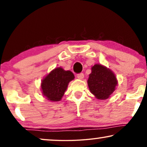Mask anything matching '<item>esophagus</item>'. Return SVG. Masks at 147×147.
Here are the masks:
<instances>
[{"mask_svg": "<svg viewBox=\"0 0 147 147\" xmlns=\"http://www.w3.org/2000/svg\"><path fill=\"white\" fill-rule=\"evenodd\" d=\"M84 77V74L83 73H80V74H78V75H77V78H78V79H80V80H82V79H83Z\"/></svg>", "mask_w": 147, "mask_h": 147, "instance_id": "34e87169", "label": "esophagus"}]
</instances>
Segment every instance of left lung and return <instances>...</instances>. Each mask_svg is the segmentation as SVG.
Masks as SVG:
<instances>
[{"mask_svg":"<svg viewBox=\"0 0 147 147\" xmlns=\"http://www.w3.org/2000/svg\"><path fill=\"white\" fill-rule=\"evenodd\" d=\"M88 84L90 92L98 99L105 100L109 98L115 90L117 80L115 75L110 69L96 64L92 67Z\"/></svg>","mask_w":147,"mask_h":147,"instance_id":"1","label":"left lung"}]
</instances>
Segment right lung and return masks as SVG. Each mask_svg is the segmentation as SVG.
Returning <instances> with one entry per match:
<instances>
[{
  "instance_id": "1",
  "label": "right lung",
  "mask_w": 147,
  "mask_h": 147,
  "mask_svg": "<svg viewBox=\"0 0 147 147\" xmlns=\"http://www.w3.org/2000/svg\"><path fill=\"white\" fill-rule=\"evenodd\" d=\"M74 79V75L71 71H65L61 67L56 68L42 81L41 89L43 95L51 101H59L69 82Z\"/></svg>"
}]
</instances>
